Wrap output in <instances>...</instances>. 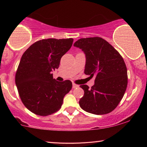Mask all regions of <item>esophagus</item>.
<instances>
[{
    "label": "esophagus",
    "mask_w": 147,
    "mask_h": 147,
    "mask_svg": "<svg viewBox=\"0 0 147 147\" xmlns=\"http://www.w3.org/2000/svg\"><path fill=\"white\" fill-rule=\"evenodd\" d=\"M77 87H79V85H77V84H75V83H72V88H77Z\"/></svg>",
    "instance_id": "1"
}]
</instances>
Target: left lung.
<instances>
[{"mask_svg":"<svg viewBox=\"0 0 147 147\" xmlns=\"http://www.w3.org/2000/svg\"><path fill=\"white\" fill-rule=\"evenodd\" d=\"M74 46L85 54V75L96 76L95 83L91 88L87 85H80L84 90L80 107L95 115L111 113L117 107L127 88V72L123 57L100 37L80 38Z\"/></svg>","mask_w":147,"mask_h":147,"instance_id":"8db88e82","label":"left lung"}]
</instances>
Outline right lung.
Returning <instances> with one entry per match:
<instances>
[{
    "label": "right lung",
    "mask_w": 147,
    "mask_h": 147,
    "mask_svg": "<svg viewBox=\"0 0 147 147\" xmlns=\"http://www.w3.org/2000/svg\"><path fill=\"white\" fill-rule=\"evenodd\" d=\"M72 38H48L35 42L22 55L16 74L22 102L31 112L47 116L60 110L64 96L72 89L69 80L59 82L52 70L71 47Z\"/></svg>",
    "instance_id": "1"
}]
</instances>
